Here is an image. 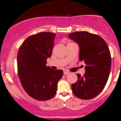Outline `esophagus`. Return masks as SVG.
<instances>
[{
  "mask_svg": "<svg viewBox=\"0 0 121 121\" xmlns=\"http://www.w3.org/2000/svg\"><path fill=\"white\" fill-rule=\"evenodd\" d=\"M70 73V72H69V71H67V70H65V71H64V75H67L68 74Z\"/></svg>",
  "mask_w": 121,
  "mask_h": 121,
  "instance_id": "obj_1",
  "label": "esophagus"
}]
</instances>
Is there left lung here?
<instances>
[{
	"mask_svg": "<svg viewBox=\"0 0 121 121\" xmlns=\"http://www.w3.org/2000/svg\"><path fill=\"white\" fill-rule=\"evenodd\" d=\"M69 38L79 46V60L86 64L85 73L77 74V81L71 84L74 95L81 99H92L102 91L111 69L109 49L102 38L86 31L70 34Z\"/></svg>",
	"mask_w": 121,
	"mask_h": 121,
	"instance_id": "1",
	"label": "left lung"
}]
</instances>
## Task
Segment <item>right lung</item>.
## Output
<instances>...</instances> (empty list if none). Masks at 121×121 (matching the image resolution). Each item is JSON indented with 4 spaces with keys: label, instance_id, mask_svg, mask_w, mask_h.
<instances>
[{
    "label": "right lung",
    "instance_id": "add662e5",
    "mask_svg": "<svg viewBox=\"0 0 121 121\" xmlns=\"http://www.w3.org/2000/svg\"><path fill=\"white\" fill-rule=\"evenodd\" d=\"M56 34L40 32L30 36L19 47L17 56V73L25 92L38 100L53 98L57 83L62 78V70L46 66L51 57Z\"/></svg>",
    "mask_w": 121,
    "mask_h": 121
}]
</instances>
